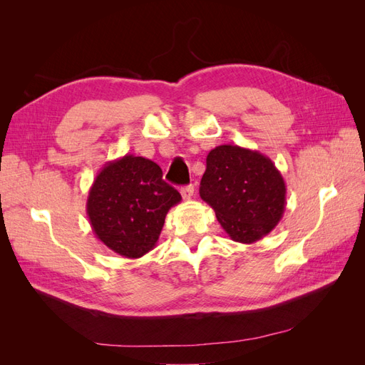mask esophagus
Instances as JSON below:
<instances>
[{"instance_id": "1", "label": "esophagus", "mask_w": 365, "mask_h": 365, "mask_svg": "<svg viewBox=\"0 0 365 365\" xmlns=\"http://www.w3.org/2000/svg\"><path fill=\"white\" fill-rule=\"evenodd\" d=\"M181 195H182L184 200H192L193 195H195V187H193V185L182 187V189H181Z\"/></svg>"}]
</instances>
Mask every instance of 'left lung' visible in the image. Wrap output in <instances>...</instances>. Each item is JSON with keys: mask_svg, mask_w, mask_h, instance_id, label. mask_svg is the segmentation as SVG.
<instances>
[{"mask_svg": "<svg viewBox=\"0 0 365 365\" xmlns=\"http://www.w3.org/2000/svg\"><path fill=\"white\" fill-rule=\"evenodd\" d=\"M200 195L228 237L239 244H254L269 235L286 205V184L275 164L259 150L237 145L208 152Z\"/></svg>", "mask_w": 365, "mask_h": 365, "instance_id": "left-lung-1", "label": "left lung"}]
</instances>
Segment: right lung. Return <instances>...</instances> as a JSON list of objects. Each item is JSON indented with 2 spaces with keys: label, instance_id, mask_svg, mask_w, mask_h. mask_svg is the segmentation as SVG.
Instances as JSON below:
<instances>
[{
  "label": "right lung",
  "instance_id": "1",
  "mask_svg": "<svg viewBox=\"0 0 365 365\" xmlns=\"http://www.w3.org/2000/svg\"><path fill=\"white\" fill-rule=\"evenodd\" d=\"M181 195L163 180L148 158L128 155L108 161L88 192L86 215L96 237L126 259L155 248L169 210Z\"/></svg>",
  "mask_w": 365,
  "mask_h": 365
}]
</instances>
